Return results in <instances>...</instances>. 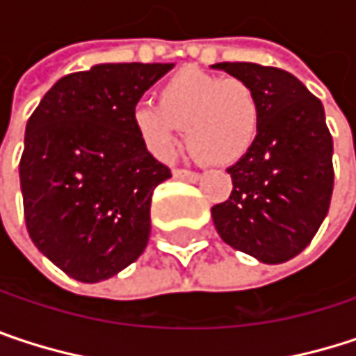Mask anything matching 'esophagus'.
<instances>
[{"instance_id":"esophagus-1","label":"esophagus","mask_w":356,"mask_h":356,"mask_svg":"<svg viewBox=\"0 0 356 356\" xmlns=\"http://www.w3.org/2000/svg\"><path fill=\"white\" fill-rule=\"evenodd\" d=\"M173 175L177 179H183V181H191V183H195V181L200 179V173L187 171V169H177V171H173Z\"/></svg>"}]
</instances>
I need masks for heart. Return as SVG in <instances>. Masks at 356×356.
I'll list each match as a JSON object with an SVG mask.
<instances>
[{
  "label": "heart",
  "mask_w": 356,
  "mask_h": 356,
  "mask_svg": "<svg viewBox=\"0 0 356 356\" xmlns=\"http://www.w3.org/2000/svg\"><path fill=\"white\" fill-rule=\"evenodd\" d=\"M134 127L156 159H171L185 127L197 156L216 165L241 161L259 131V103L241 80L185 67L159 88V105L134 108Z\"/></svg>",
  "instance_id": "obj_1"
}]
</instances>
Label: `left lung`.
Listing matches in <instances>:
<instances>
[{
    "mask_svg": "<svg viewBox=\"0 0 356 356\" xmlns=\"http://www.w3.org/2000/svg\"><path fill=\"white\" fill-rule=\"evenodd\" d=\"M245 82L259 103V131L227 173L233 191L212 206L220 239L261 264H282L307 248L334 189L332 136L325 113L293 74L249 61L214 63Z\"/></svg>",
    "mask_w": 356,
    "mask_h": 356,
    "instance_id": "8db88e82",
    "label": "left lung"
}]
</instances>
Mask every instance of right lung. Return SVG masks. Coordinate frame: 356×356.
<instances>
[{"instance_id":"1","label":"right lung","mask_w":356,"mask_h":356,"mask_svg":"<svg viewBox=\"0 0 356 356\" xmlns=\"http://www.w3.org/2000/svg\"><path fill=\"white\" fill-rule=\"evenodd\" d=\"M173 63H99L63 76L26 123L20 187L36 249L80 282H101L148 245L150 202L171 171L131 115Z\"/></svg>"}]
</instances>
